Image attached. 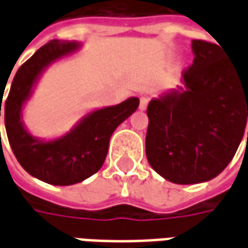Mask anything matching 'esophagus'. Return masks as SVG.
<instances>
[{"instance_id": "34e87169", "label": "esophagus", "mask_w": 248, "mask_h": 248, "mask_svg": "<svg viewBox=\"0 0 248 248\" xmlns=\"http://www.w3.org/2000/svg\"><path fill=\"white\" fill-rule=\"evenodd\" d=\"M149 97H140V110H146V108H147V105H149Z\"/></svg>"}]
</instances>
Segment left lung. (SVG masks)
I'll list each match as a JSON object with an SVG mask.
<instances>
[{"label":"left lung","mask_w":248,"mask_h":248,"mask_svg":"<svg viewBox=\"0 0 248 248\" xmlns=\"http://www.w3.org/2000/svg\"><path fill=\"white\" fill-rule=\"evenodd\" d=\"M192 51L195 58L182 73L185 90L147 106V161L179 185L206 182L223 171L239 147L248 117V74L224 58L217 44L194 40Z\"/></svg>","instance_id":"8db88e82"}]
</instances>
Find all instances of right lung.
Wrapping results in <instances>:
<instances>
[{
    "mask_svg": "<svg viewBox=\"0 0 248 248\" xmlns=\"http://www.w3.org/2000/svg\"><path fill=\"white\" fill-rule=\"evenodd\" d=\"M76 49V42L49 41L21 65L5 101V127L17 161L30 175L57 186L74 185L95 174L106 159L114 130L140 105L138 98H129L117 106L93 111L60 140L42 142L33 138L21 122L22 105L46 66ZM1 105L2 101L0 117Z\"/></svg>",
    "mask_w": 248,
    "mask_h": 248,
    "instance_id": "right-lung-1",
    "label": "right lung"
}]
</instances>
